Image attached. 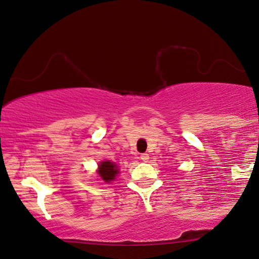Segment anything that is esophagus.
Segmentation results:
<instances>
[{"label":"esophagus","instance_id":"esophagus-1","mask_svg":"<svg viewBox=\"0 0 259 259\" xmlns=\"http://www.w3.org/2000/svg\"><path fill=\"white\" fill-rule=\"evenodd\" d=\"M140 158H141L142 161H143V162H148V159H149V155H148V154H142Z\"/></svg>","mask_w":259,"mask_h":259}]
</instances>
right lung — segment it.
Here are the masks:
<instances>
[{
  "label": "right lung",
  "mask_w": 259,
  "mask_h": 259,
  "mask_svg": "<svg viewBox=\"0 0 259 259\" xmlns=\"http://www.w3.org/2000/svg\"><path fill=\"white\" fill-rule=\"evenodd\" d=\"M117 166H116L114 163L109 161L102 162L100 164V167H98V175H100L102 180L107 182V183L111 182L112 180H115V176L117 175Z\"/></svg>",
  "instance_id": "1"
}]
</instances>
